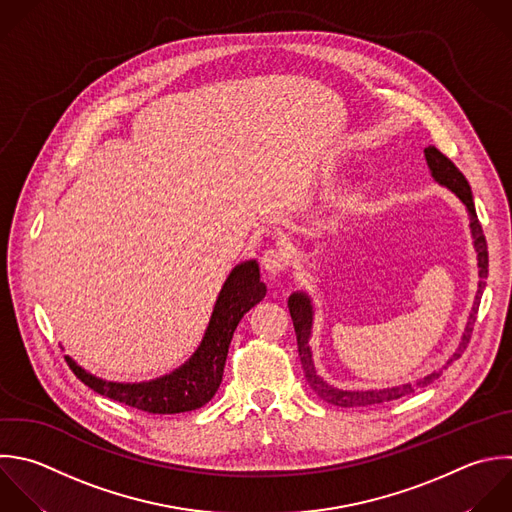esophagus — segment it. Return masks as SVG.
Segmentation results:
<instances>
[{
  "instance_id": "1",
  "label": "esophagus",
  "mask_w": 512,
  "mask_h": 512,
  "mask_svg": "<svg viewBox=\"0 0 512 512\" xmlns=\"http://www.w3.org/2000/svg\"><path fill=\"white\" fill-rule=\"evenodd\" d=\"M288 266H290V254L284 248H270L262 256V268L272 276L282 274Z\"/></svg>"
}]
</instances>
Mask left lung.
<instances>
[{
	"label": "left lung",
	"instance_id": "obj_1",
	"mask_svg": "<svg viewBox=\"0 0 512 512\" xmlns=\"http://www.w3.org/2000/svg\"><path fill=\"white\" fill-rule=\"evenodd\" d=\"M424 158L428 162V168L434 176L436 182H440L442 186L450 188L466 206L468 216H470V230H472V238H474V248L478 254V292H476V300L468 318V324L464 328L462 340L458 344V350L454 352V356L450 358L456 360L466 344L470 342V334L474 330V322H476V312H478V304H480V296H482V288H484V278L488 276V250H486V238L482 234V226L476 218V210H474V202H472V192L470 186L466 182V178L462 176V172L434 146L424 148ZM288 308H290V316H292V324H294V332H296V342H298V356L306 374V380L310 384V388L326 402L334 404V406H342V408H352V406H368V404H380V402H388V400H396L402 398L406 394H412L416 388L430 384L434 378H438V372H432L424 378H420L416 384H402V386H392V388H382V390H340L334 388L330 384H326L314 370L312 364V352L308 346V338H310V328H312V306L306 294H292L288 298ZM448 362V364H450Z\"/></svg>",
	"mask_w": 512,
	"mask_h": 512
}]
</instances>
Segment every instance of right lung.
Listing matches in <instances>:
<instances>
[{
    "label": "right lung",
    "mask_w": 512,
    "mask_h": 512,
    "mask_svg": "<svg viewBox=\"0 0 512 512\" xmlns=\"http://www.w3.org/2000/svg\"><path fill=\"white\" fill-rule=\"evenodd\" d=\"M266 296V286L260 282L256 260L244 262L228 276L206 336L196 354L176 372L142 384H118L100 380L82 370L72 358H66L72 372L92 390L126 406L150 414H178L204 406L218 392L222 382L228 346L242 316Z\"/></svg>",
    "instance_id": "1"
}]
</instances>
